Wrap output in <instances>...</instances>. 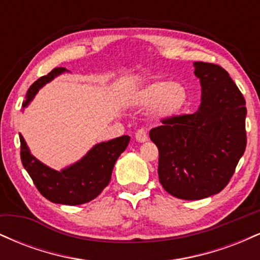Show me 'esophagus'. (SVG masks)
<instances>
[{"instance_id": "obj_1", "label": "esophagus", "mask_w": 260, "mask_h": 260, "mask_svg": "<svg viewBox=\"0 0 260 260\" xmlns=\"http://www.w3.org/2000/svg\"><path fill=\"white\" fill-rule=\"evenodd\" d=\"M136 139H137V142H139V143L147 142V140H148V134H147V132H145L144 129L137 131V133H136Z\"/></svg>"}]
</instances>
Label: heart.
Masks as SVG:
<instances>
[{"label":"heart","instance_id":"heart-1","mask_svg":"<svg viewBox=\"0 0 260 260\" xmlns=\"http://www.w3.org/2000/svg\"><path fill=\"white\" fill-rule=\"evenodd\" d=\"M189 100L187 86L181 82L157 80L139 89L132 98L138 110H150L157 121H169L184 111Z\"/></svg>","mask_w":260,"mask_h":260}]
</instances>
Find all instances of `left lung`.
I'll return each mask as SVG.
<instances>
[{
    "label": "left lung",
    "instance_id": "8db88e82",
    "mask_svg": "<svg viewBox=\"0 0 260 260\" xmlns=\"http://www.w3.org/2000/svg\"><path fill=\"white\" fill-rule=\"evenodd\" d=\"M202 86L192 115L162 121L150 131L159 149V181L180 199L198 201L221 192L246 150V100L223 68L194 62Z\"/></svg>",
    "mask_w": 260,
    "mask_h": 260
}]
</instances>
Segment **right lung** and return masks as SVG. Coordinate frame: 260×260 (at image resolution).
<instances>
[{
    "label": "right lung",
    "mask_w": 260,
    "mask_h": 260,
    "mask_svg": "<svg viewBox=\"0 0 260 260\" xmlns=\"http://www.w3.org/2000/svg\"><path fill=\"white\" fill-rule=\"evenodd\" d=\"M66 72H68L66 68H55L47 76L41 77L31 84L26 91L22 112L30 105L41 88ZM19 139L23 166L34 181L39 192L56 204L79 205L96 198L109 184L116 160L126 150L131 137L122 136L98 143L89 149L82 159L59 171L37 159L20 133Z\"/></svg>",
    "instance_id": "right-lung-1"
}]
</instances>
